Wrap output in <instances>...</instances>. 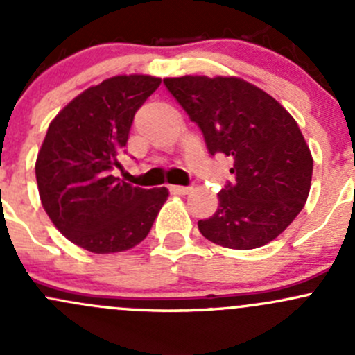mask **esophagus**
I'll use <instances>...</instances> for the list:
<instances>
[{"label": "esophagus", "instance_id": "esophagus-1", "mask_svg": "<svg viewBox=\"0 0 355 355\" xmlns=\"http://www.w3.org/2000/svg\"><path fill=\"white\" fill-rule=\"evenodd\" d=\"M170 191L173 192V194H178V196H185L189 194V192L192 191V187H187V185H171Z\"/></svg>", "mask_w": 355, "mask_h": 355}]
</instances>
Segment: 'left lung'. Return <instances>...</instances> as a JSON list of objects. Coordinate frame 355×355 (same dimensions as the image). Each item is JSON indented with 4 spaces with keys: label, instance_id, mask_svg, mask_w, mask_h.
<instances>
[{
    "label": "left lung",
    "instance_id": "obj_1",
    "mask_svg": "<svg viewBox=\"0 0 355 355\" xmlns=\"http://www.w3.org/2000/svg\"><path fill=\"white\" fill-rule=\"evenodd\" d=\"M178 105L198 123L211 156L234 159L220 206L199 232L228 249H256L277 239L302 211L313 156L299 125L277 99L237 77L164 78Z\"/></svg>",
    "mask_w": 355,
    "mask_h": 355
}]
</instances>
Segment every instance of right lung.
Returning <instances> with one entry per match:
<instances>
[{
  "mask_svg": "<svg viewBox=\"0 0 355 355\" xmlns=\"http://www.w3.org/2000/svg\"><path fill=\"white\" fill-rule=\"evenodd\" d=\"M161 78L118 75L89 87L49 123L35 161L42 207L70 242L96 254L121 252L148 237L168 189L134 187L121 168L135 111Z\"/></svg>",
  "mask_w": 355,
  "mask_h": 355,
  "instance_id": "right-lung-1",
  "label": "right lung"
}]
</instances>
